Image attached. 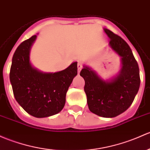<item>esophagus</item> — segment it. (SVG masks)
Instances as JSON below:
<instances>
[{
    "label": "esophagus",
    "instance_id": "1",
    "mask_svg": "<svg viewBox=\"0 0 150 150\" xmlns=\"http://www.w3.org/2000/svg\"><path fill=\"white\" fill-rule=\"evenodd\" d=\"M83 68V64L81 62H78V72H80V71L81 70V69Z\"/></svg>",
    "mask_w": 150,
    "mask_h": 150
}]
</instances>
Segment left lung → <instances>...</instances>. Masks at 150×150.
Here are the masks:
<instances>
[{
	"label": "left lung",
	"instance_id": "obj_1",
	"mask_svg": "<svg viewBox=\"0 0 150 150\" xmlns=\"http://www.w3.org/2000/svg\"><path fill=\"white\" fill-rule=\"evenodd\" d=\"M104 31L110 38V46L121 57L120 74L110 81H104L85 66L80 75L85 80L90 111L99 116L112 118L124 112L133 103L140 86L139 69L128 44L109 29Z\"/></svg>",
	"mask_w": 150,
	"mask_h": 150
}]
</instances>
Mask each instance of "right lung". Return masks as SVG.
Instances as JSON below:
<instances>
[{"mask_svg": "<svg viewBox=\"0 0 150 150\" xmlns=\"http://www.w3.org/2000/svg\"><path fill=\"white\" fill-rule=\"evenodd\" d=\"M37 35L23 41L17 47L12 59L10 80L14 97L29 114L44 118L62 110L69 86L78 74V62L65 70L44 73L29 62V51Z\"/></svg>", "mask_w": 150, "mask_h": 150, "instance_id": "obj_1", "label": "right lung"}]
</instances>
